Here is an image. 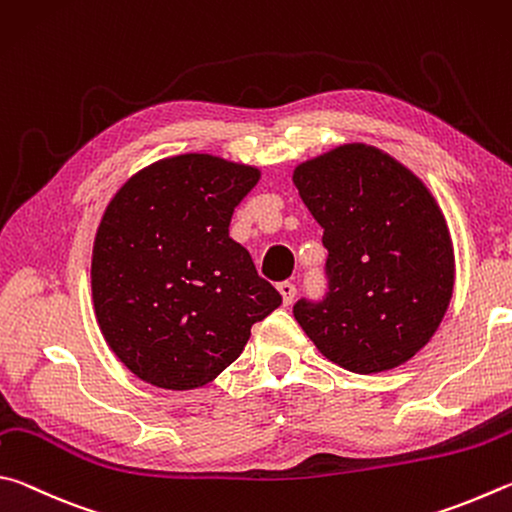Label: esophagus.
<instances>
[{
    "instance_id": "1",
    "label": "esophagus",
    "mask_w": 512,
    "mask_h": 512,
    "mask_svg": "<svg viewBox=\"0 0 512 512\" xmlns=\"http://www.w3.org/2000/svg\"><path fill=\"white\" fill-rule=\"evenodd\" d=\"M279 292H281L285 306H290L292 299H294V294H297V288H294L292 281H281L279 283Z\"/></svg>"
}]
</instances>
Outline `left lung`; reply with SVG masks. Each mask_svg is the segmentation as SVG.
Returning <instances> with one entry per match:
<instances>
[{"label":"left lung","instance_id":"1","mask_svg":"<svg viewBox=\"0 0 512 512\" xmlns=\"http://www.w3.org/2000/svg\"><path fill=\"white\" fill-rule=\"evenodd\" d=\"M292 179L328 249L324 299H299L294 319L348 371L405 364L441 326L454 288L452 238L432 193L364 143L310 159Z\"/></svg>","mask_w":512,"mask_h":512}]
</instances>
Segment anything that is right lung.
Here are the masks:
<instances>
[{"label": "right lung", "instance_id": "1", "mask_svg": "<svg viewBox=\"0 0 512 512\" xmlns=\"http://www.w3.org/2000/svg\"><path fill=\"white\" fill-rule=\"evenodd\" d=\"M256 168L177 155L139 170L112 197L92 254L98 326L143 382L186 391L238 360L251 326L281 306L249 251L229 238Z\"/></svg>", "mask_w": 512, "mask_h": 512}]
</instances>
